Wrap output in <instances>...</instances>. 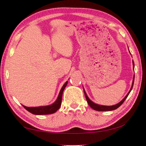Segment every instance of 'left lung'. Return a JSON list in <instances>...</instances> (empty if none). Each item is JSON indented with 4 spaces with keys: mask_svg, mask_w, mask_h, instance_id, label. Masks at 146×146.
<instances>
[{
    "mask_svg": "<svg viewBox=\"0 0 146 146\" xmlns=\"http://www.w3.org/2000/svg\"><path fill=\"white\" fill-rule=\"evenodd\" d=\"M132 63H133V68H134V62H133V61L132 62ZM134 78H135V75H133L131 87L130 90H129V91L128 92V93H127V95L124 97V98H123L122 100H121L120 102H119V103H117V104H116L113 105V106H103V105L97 104L93 102L89 98L87 94H86V93L84 89H84V94H85L86 98V100H87L88 104V105L92 108L93 110H96V111H111V110H114L117 109V108H119V106H120L123 103V102L125 101V100L127 98V97L128 96V95L129 94V93H130L131 90H132V88H133V82H134Z\"/></svg>",
    "mask_w": 146,
    "mask_h": 146,
    "instance_id": "left-lung-1",
    "label": "left lung"
}]
</instances>
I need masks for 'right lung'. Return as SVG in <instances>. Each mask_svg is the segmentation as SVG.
<instances>
[{
	"label": "right lung",
	"mask_w": 146,
	"mask_h": 146,
	"mask_svg": "<svg viewBox=\"0 0 146 146\" xmlns=\"http://www.w3.org/2000/svg\"><path fill=\"white\" fill-rule=\"evenodd\" d=\"M68 84V81L65 82L63 86L60 91L58 96L56 100L53 104L50 105L48 106H38V107H27L25 106H23L33 114L35 115H47V114H51V113H54L56 111L58 110L62 104V94L64 90L65 89L66 86Z\"/></svg>",
	"instance_id": "1"
}]
</instances>
